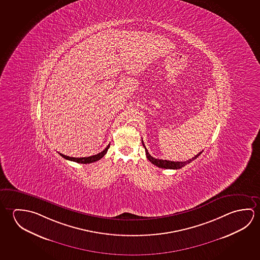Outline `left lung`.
Returning <instances> with one entry per match:
<instances>
[{
    "label": "left lung",
    "instance_id": "1",
    "mask_svg": "<svg viewBox=\"0 0 260 260\" xmlns=\"http://www.w3.org/2000/svg\"><path fill=\"white\" fill-rule=\"evenodd\" d=\"M142 141V145L145 148V151H146V156L147 158L149 159V161L154 164L155 166L158 167V168H162V169H170V170H179L181 169L182 167L186 166L188 163L193 161L194 159H196L197 157L200 156V154L202 153V151H200V153L196 155L195 157H192L190 159H188L187 161H171V160H166V159H158V158H155L152 157L150 154L149 153L148 149H146L145 147L144 142Z\"/></svg>",
    "mask_w": 260,
    "mask_h": 260
}]
</instances>
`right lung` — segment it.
Segmentation results:
<instances>
[{
    "label": "right lung",
    "instance_id": "obj_1",
    "mask_svg": "<svg viewBox=\"0 0 260 260\" xmlns=\"http://www.w3.org/2000/svg\"><path fill=\"white\" fill-rule=\"evenodd\" d=\"M109 148H110V144L108 145L106 147V149L103 150L102 152H100V153L97 154V155L90 156V157H69V156H66V155H63V154L61 153H60V155L61 157H64V158L68 159V160L75 161L77 162V163H81V164H88V163H92V162L97 161L99 159H101V158H102V157L107 153V151H108Z\"/></svg>",
    "mask_w": 260,
    "mask_h": 260
}]
</instances>
